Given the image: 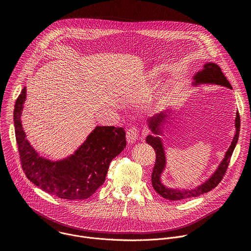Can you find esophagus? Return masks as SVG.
Segmentation results:
<instances>
[{
  "label": "esophagus",
  "mask_w": 251,
  "mask_h": 251,
  "mask_svg": "<svg viewBox=\"0 0 251 251\" xmlns=\"http://www.w3.org/2000/svg\"><path fill=\"white\" fill-rule=\"evenodd\" d=\"M139 135H140V129L138 127H131L127 130V133H126L127 141L129 143H134L139 138Z\"/></svg>",
  "instance_id": "1"
}]
</instances>
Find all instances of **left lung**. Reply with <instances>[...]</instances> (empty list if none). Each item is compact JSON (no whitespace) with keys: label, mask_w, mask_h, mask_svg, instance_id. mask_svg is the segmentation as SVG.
<instances>
[{"label":"left lung","mask_w":251,"mask_h":251,"mask_svg":"<svg viewBox=\"0 0 251 251\" xmlns=\"http://www.w3.org/2000/svg\"><path fill=\"white\" fill-rule=\"evenodd\" d=\"M195 80H196L197 84H199V83H216V84H220V85L228 87L230 89L232 88L229 81L227 80V78L226 77V75L222 71L221 67L218 64L212 63V62H208V63L204 64L202 71H200V73H198L197 75L195 76ZM165 117H166V115L163 112H161L160 114H157L156 117L152 118V120L150 121V128L152 129V131L154 133H156V134L161 133V132H159L158 127H159V124H161V122H163ZM235 128H236V133L233 137L231 145L229 146V149L226 151V157H225L224 161L221 163L217 172L210 176L209 180H207L204 184H202L199 188H197L195 190H184V191L166 188L161 183L160 176H161V174L164 170L165 163H166L165 152H164L163 144H162L160 138L149 135L146 138V142L149 145H151L153 147V149L155 150V153H156V162H155V166H154L153 173H152V186H153L154 190L160 196H162L164 199L170 200V201H180V200H185V199H189V198H193V197H199L201 195H203V194L213 190L222 182V180L224 178V176L226 173V170L228 168V164L230 162L231 155L233 153V150L235 148V145H236L237 140H238L239 129H240V117H239L238 112L236 113V118H235Z\"/></svg>","instance_id":"1"}]
</instances>
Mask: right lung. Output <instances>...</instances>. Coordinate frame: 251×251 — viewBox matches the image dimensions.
I'll list each match as a JSON object with an SVG mask.
<instances>
[{
  "instance_id": "obj_1",
  "label": "right lung",
  "mask_w": 251,
  "mask_h": 251,
  "mask_svg": "<svg viewBox=\"0 0 251 251\" xmlns=\"http://www.w3.org/2000/svg\"><path fill=\"white\" fill-rule=\"evenodd\" d=\"M25 100V87L15 104L14 123L20 161L26 177L43 191L63 200L91 197L104 183L110 162L126 147L124 128L97 126L75 155L51 162L40 157L25 139L21 122Z\"/></svg>"
}]
</instances>
